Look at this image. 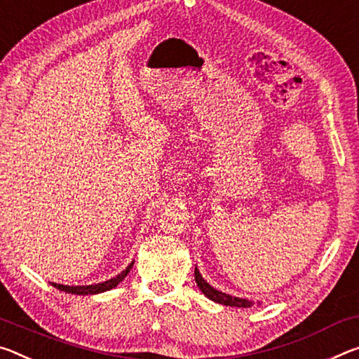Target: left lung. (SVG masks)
I'll return each instance as SVG.
<instances>
[{"instance_id": "obj_1", "label": "left lung", "mask_w": 359, "mask_h": 359, "mask_svg": "<svg viewBox=\"0 0 359 359\" xmlns=\"http://www.w3.org/2000/svg\"><path fill=\"white\" fill-rule=\"evenodd\" d=\"M195 281L198 284V287L201 289V292L206 295L208 299L214 300V302L222 304V305H226V306H238V309H249V306H252V302L248 299H240V297H233V295H229L225 292H220L217 289H214L212 286H209V284L204 281V278L200 275V271L198 269H195Z\"/></svg>"}]
</instances>
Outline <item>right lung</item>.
Listing matches in <instances>:
<instances>
[{
    "instance_id": "obj_1",
    "label": "right lung",
    "mask_w": 359,
    "mask_h": 359,
    "mask_svg": "<svg viewBox=\"0 0 359 359\" xmlns=\"http://www.w3.org/2000/svg\"><path fill=\"white\" fill-rule=\"evenodd\" d=\"M133 265H134V262H130L128 269L119 273L118 276L111 278V280L104 281V283L90 284V286H64V284H57V283H50V284H53L54 287L59 289V291H64L68 294H76V295H93V294L105 292V291H110V289H113V287H116L118 284L128 276V273L130 269H133Z\"/></svg>"
}]
</instances>
